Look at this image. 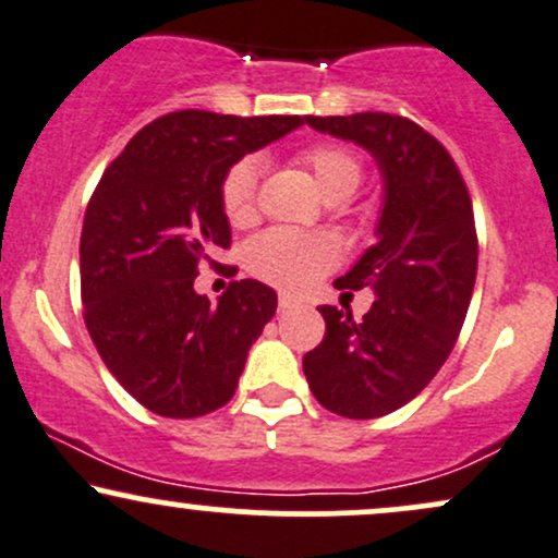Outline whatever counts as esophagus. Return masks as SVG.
<instances>
[{"mask_svg": "<svg viewBox=\"0 0 558 558\" xmlns=\"http://www.w3.org/2000/svg\"><path fill=\"white\" fill-rule=\"evenodd\" d=\"M278 304H280V310H293V306H299V301L296 299H291V296H286V293H280V299H278Z\"/></svg>", "mask_w": 558, "mask_h": 558, "instance_id": "esophagus-1", "label": "esophagus"}]
</instances>
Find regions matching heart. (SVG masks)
Instances as JSON below:
<instances>
[{
  "label": "heart",
  "instance_id": "1",
  "mask_svg": "<svg viewBox=\"0 0 558 558\" xmlns=\"http://www.w3.org/2000/svg\"><path fill=\"white\" fill-rule=\"evenodd\" d=\"M299 165L312 172L330 202L349 198L364 181V159L343 144H312L296 155ZM259 162L241 157L226 170L220 181V207L233 226H246L257 217ZM341 262V246L332 235L301 233L272 228L248 241L246 267L265 283L291 293H304L323 275Z\"/></svg>",
  "mask_w": 558,
  "mask_h": 558
}]
</instances>
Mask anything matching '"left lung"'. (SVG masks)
<instances>
[{"mask_svg":"<svg viewBox=\"0 0 558 558\" xmlns=\"http://www.w3.org/2000/svg\"><path fill=\"white\" fill-rule=\"evenodd\" d=\"M306 123L364 146L386 178L377 243L336 280L373 288L356 323L351 310L319 306L325 338L304 354L315 399L349 420H373L412 401L444 367L470 310L477 275L472 198L453 157L401 114L356 112Z\"/></svg>","mask_w":558,"mask_h":558,"instance_id":"left-lung-1","label":"left lung"}]
</instances>
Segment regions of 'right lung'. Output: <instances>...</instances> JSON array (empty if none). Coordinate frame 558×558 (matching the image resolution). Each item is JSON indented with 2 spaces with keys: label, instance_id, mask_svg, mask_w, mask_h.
<instances>
[{
  "label": "right lung",
  "instance_id": "obj_1",
  "mask_svg": "<svg viewBox=\"0 0 558 558\" xmlns=\"http://www.w3.org/2000/svg\"><path fill=\"white\" fill-rule=\"evenodd\" d=\"M304 123L299 114H162L96 183L81 230L83 319L107 369L149 412L191 420L233 399L278 296L259 280H233L215 306L194 278L230 248L226 170Z\"/></svg>",
  "mask_w": 558,
  "mask_h": 558
}]
</instances>
